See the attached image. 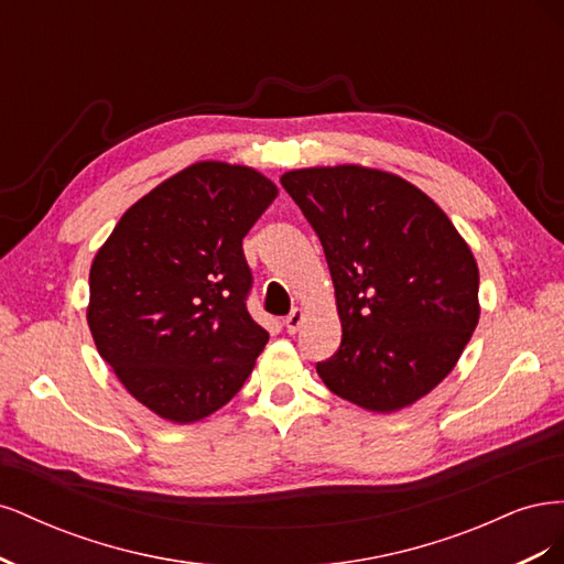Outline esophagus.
I'll return each instance as SVG.
<instances>
[{"label": "esophagus", "mask_w": 564, "mask_h": 564, "mask_svg": "<svg viewBox=\"0 0 564 564\" xmlns=\"http://www.w3.org/2000/svg\"><path fill=\"white\" fill-rule=\"evenodd\" d=\"M303 319H305V311L294 308L292 313L286 315V319H284V329H286L289 334H296V332H299V327L303 324Z\"/></svg>", "instance_id": "obj_1"}]
</instances>
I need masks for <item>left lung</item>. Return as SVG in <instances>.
Segmentation results:
<instances>
[{"label": "left lung", "instance_id": "8db88e82", "mask_svg": "<svg viewBox=\"0 0 564 564\" xmlns=\"http://www.w3.org/2000/svg\"><path fill=\"white\" fill-rule=\"evenodd\" d=\"M327 259L340 346L317 373L390 414L445 381L480 319V272L449 216L398 174L360 164L282 174Z\"/></svg>", "mask_w": 564, "mask_h": 564}]
</instances>
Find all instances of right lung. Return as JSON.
Returning <instances> with one entry per match:
<instances>
[{"label": "right lung", "mask_w": 564, "mask_h": 564, "mask_svg": "<svg viewBox=\"0 0 564 564\" xmlns=\"http://www.w3.org/2000/svg\"><path fill=\"white\" fill-rule=\"evenodd\" d=\"M278 197L245 164L195 162L131 204L89 272L87 322L131 398L172 423L228 404L268 344L242 240Z\"/></svg>", "instance_id": "obj_1"}]
</instances>
